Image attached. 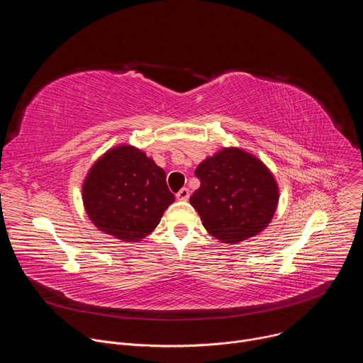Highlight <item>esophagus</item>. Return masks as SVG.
Returning <instances> with one entry per match:
<instances>
[{
	"label": "esophagus",
	"instance_id": "obj_1",
	"mask_svg": "<svg viewBox=\"0 0 363 363\" xmlns=\"http://www.w3.org/2000/svg\"><path fill=\"white\" fill-rule=\"evenodd\" d=\"M177 198H178L179 201H186V199L189 198V189H188V188L179 189L178 194H177Z\"/></svg>",
	"mask_w": 363,
	"mask_h": 363
}]
</instances>
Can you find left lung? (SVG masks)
Instances as JSON below:
<instances>
[{
    "label": "left lung",
    "instance_id": "left-lung-1",
    "mask_svg": "<svg viewBox=\"0 0 363 363\" xmlns=\"http://www.w3.org/2000/svg\"><path fill=\"white\" fill-rule=\"evenodd\" d=\"M195 177L201 185L189 202L216 238L235 244L257 235L272 221L279 188L273 174L252 155L225 147L202 161Z\"/></svg>",
    "mask_w": 363,
    "mask_h": 363
}]
</instances>
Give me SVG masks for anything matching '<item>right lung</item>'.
<instances>
[{
    "instance_id": "right-lung-1",
    "label": "right lung",
    "mask_w": 363,
    "mask_h": 363,
    "mask_svg": "<svg viewBox=\"0 0 363 363\" xmlns=\"http://www.w3.org/2000/svg\"><path fill=\"white\" fill-rule=\"evenodd\" d=\"M174 201L165 171L129 145L108 150L83 184L91 223L123 241H138L152 233Z\"/></svg>"
}]
</instances>
